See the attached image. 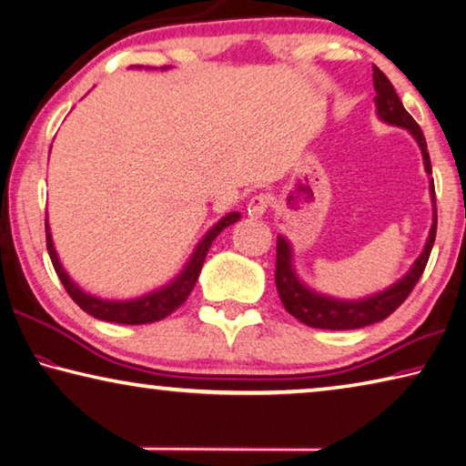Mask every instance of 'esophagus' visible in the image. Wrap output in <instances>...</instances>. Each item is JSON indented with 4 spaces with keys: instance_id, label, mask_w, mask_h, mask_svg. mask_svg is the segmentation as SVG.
Segmentation results:
<instances>
[{
    "instance_id": "1",
    "label": "esophagus",
    "mask_w": 466,
    "mask_h": 466,
    "mask_svg": "<svg viewBox=\"0 0 466 466\" xmlns=\"http://www.w3.org/2000/svg\"><path fill=\"white\" fill-rule=\"evenodd\" d=\"M268 208H270V198L265 196V193H258V196H255V198L250 199V204H248V216H252V218L265 216Z\"/></svg>"
}]
</instances>
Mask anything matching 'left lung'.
<instances>
[{
    "label": "left lung",
    "mask_w": 466,
    "mask_h": 466,
    "mask_svg": "<svg viewBox=\"0 0 466 466\" xmlns=\"http://www.w3.org/2000/svg\"><path fill=\"white\" fill-rule=\"evenodd\" d=\"M373 86L377 91V114L380 120H385L393 126H401V128H408L413 138L418 140L421 148V155H424V165L428 175H432V163H430L428 147L424 132L418 126V122L408 114V109L403 107L400 96H397L395 87L391 81L387 79V75L373 66ZM432 189V199H434V224L432 230H430V238L424 252H421L416 265L405 275L400 283L389 287L387 291L373 295V298L362 299V301H338L332 298H324V295H318L309 291L308 287L299 283V279L295 277L291 268V250L289 244L279 236L277 238V268H275V285L279 291V298L285 309L289 311L293 318H298L301 324L311 326V328H321V329H354V328H365L370 324H377V321L385 319L393 314V311L401 306V303L408 299L413 287L420 281L421 273L428 265L430 252H432L434 240H436V193H434V181L430 185Z\"/></svg>",
    "instance_id": "obj_1"
}]
</instances>
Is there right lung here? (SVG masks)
<instances>
[{
    "label": "right lung",
    "mask_w": 466,
    "mask_h": 466,
    "mask_svg": "<svg viewBox=\"0 0 466 466\" xmlns=\"http://www.w3.org/2000/svg\"><path fill=\"white\" fill-rule=\"evenodd\" d=\"M238 218H240L238 211H232V214H228L226 218L219 219V222L206 234V238L199 242V247L196 248V252H193L189 265L185 267L183 273L177 277L171 285H167L165 289L145 295V298L140 299H132V301H106V299L91 298V295H87L86 291H81L79 287L71 281L69 275L65 273L61 262H58L56 250L53 247V238H50V232H48V224H46V248L66 293L71 295V299L77 303L83 311H87L89 316L97 319L114 321V324L140 326V324H150V321L163 319L168 314H173L177 308L183 306L185 299L189 298L191 289L196 287L201 265H204V260L208 257L211 242L216 240V236L222 232L224 228L238 222Z\"/></svg>",
    "instance_id": "obj_1"
}]
</instances>
